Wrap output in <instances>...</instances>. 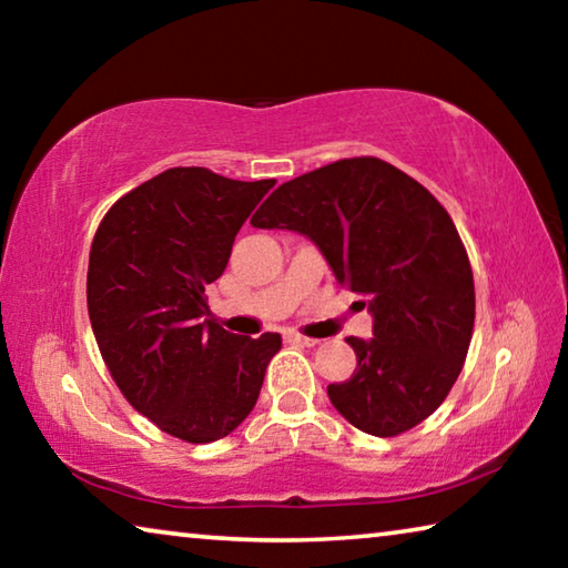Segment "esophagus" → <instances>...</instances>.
<instances>
[{
	"instance_id": "34e87169",
	"label": "esophagus",
	"mask_w": 568,
	"mask_h": 568,
	"mask_svg": "<svg viewBox=\"0 0 568 568\" xmlns=\"http://www.w3.org/2000/svg\"><path fill=\"white\" fill-rule=\"evenodd\" d=\"M285 341L287 343H295V345H307V348H311V345H315L318 341L315 338H307V335H301V333H285Z\"/></svg>"
}]
</instances>
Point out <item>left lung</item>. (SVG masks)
I'll use <instances>...</instances> for the list:
<instances>
[{"mask_svg": "<svg viewBox=\"0 0 568 568\" xmlns=\"http://www.w3.org/2000/svg\"><path fill=\"white\" fill-rule=\"evenodd\" d=\"M250 223L305 235L335 281L365 297L373 338H345L358 368L328 386L335 410L381 438L426 420L464 368L476 315L474 273L444 205L388 162L353 158L283 182Z\"/></svg>", "mask_w": 568, "mask_h": 568, "instance_id": "8db88e82", "label": "left lung"}]
</instances>
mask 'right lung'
I'll return each instance as SVG.
<instances>
[{
  "mask_svg": "<svg viewBox=\"0 0 568 568\" xmlns=\"http://www.w3.org/2000/svg\"><path fill=\"white\" fill-rule=\"evenodd\" d=\"M275 180L172 168L110 207L92 240L88 311L100 353L134 410L187 444L227 436L253 410L281 335L207 321L237 230Z\"/></svg>",
  "mask_w": 568,
  "mask_h": 568,
  "instance_id": "right-lung-1",
  "label": "right lung"
}]
</instances>
